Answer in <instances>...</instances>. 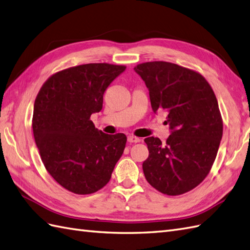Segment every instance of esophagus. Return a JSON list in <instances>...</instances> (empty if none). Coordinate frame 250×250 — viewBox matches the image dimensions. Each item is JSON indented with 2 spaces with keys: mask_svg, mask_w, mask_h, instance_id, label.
Masks as SVG:
<instances>
[{
  "mask_svg": "<svg viewBox=\"0 0 250 250\" xmlns=\"http://www.w3.org/2000/svg\"><path fill=\"white\" fill-rule=\"evenodd\" d=\"M127 142L133 143V144H136V143L140 142V138L134 136V135H129V136H127Z\"/></svg>",
  "mask_w": 250,
  "mask_h": 250,
  "instance_id": "esophagus-1",
  "label": "esophagus"
}]
</instances>
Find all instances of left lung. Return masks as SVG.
Segmentation results:
<instances>
[{
  "label": "left lung",
  "instance_id": "8db88e82",
  "mask_svg": "<svg viewBox=\"0 0 250 250\" xmlns=\"http://www.w3.org/2000/svg\"><path fill=\"white\" fill-rule=\"evenodd\" d=\"M134 70L149 88L153 112L168 113L170 129L165 144L145 139L146 180L164 194L186 193L207 176L219 150L223 123L215 95L201 74L174 63L146 62Z\"/></svg>",
  "mask_w": 250,
  "mask_h": 250
}]
</instances>
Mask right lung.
Instances as JSON below:
<instances>
[{
	"label": "right lung",
	"mask_w": 250,
	"mask_h": 250,
	"mask_svg": "<svg viewBox=\"0 0 250 250\" xmlns=\"http://www.w3.org/2000/svg\"><path fill=\"white\" fill-rule=\"evenodd\" d=\"M125 70L107 63L83 64L49 77L34 105L33 131L48 173L76 194H91L110 182L126 136L95 127L107 86Z\"/></svg>",
	"instance_id": "add662e5"
}]
</instances>
